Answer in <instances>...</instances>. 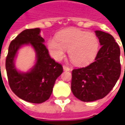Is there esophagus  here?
<instances>
[{
    "mask_svg": "<svg viewBox=\"0 0 125 125\" xmlns=\"http://www.w3.org/2000/svg\"><path fill=\"white\" fill-rule=\"evenodd\" d=\"M63 70L64 71H70V68L69 67H67V65H63Z\"/></svg>",
    "mask_w": 125,
    "mask_h": 125,
    "instance_id": "1",
    "label": "esophagus"
}]
</instances>
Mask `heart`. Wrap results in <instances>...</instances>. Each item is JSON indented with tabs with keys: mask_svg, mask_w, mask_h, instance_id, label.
I'll list each match as a JSON object with an SVG mask.
<instances>
[{
	"mask_svg": "<svg viewBox=\"0 0 125 125\" xmlns=\"http://www.w3.org/2000/svg\"><path fill=\"white\" fill-rule=\"evenodd\" d=\"M98 49V40L94 35L76 28L63 30L58 33L56 39H51L48 42V49L54 59L61 60L65 50H68L71 61L79 66L93 61Z\"/></svg>",
	"mask_w": 125,
	"mask_h": 125,
	"instance_id": "1",
	"label": "heart"
}]
</instances>
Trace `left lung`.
<instances>
[{"mask_svg": "<svg viewBox=\"0 0 125 125\" xmlns=\"http://www.w3.org/2000/svg\"><path fill=\"white\" fill-rule=\"evenodd\" d=\"M95 34L102 46L94 62L72 71V93L83 102H93L106 96L121 72L120 50L113 37L101 31H96Z\"/></svg>", "mask_w": 125, "mask_h": 125, "instance_id": "obj_1", "label": "left lung"}]
</instances>
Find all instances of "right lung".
<instances>
[{"label": "right lung", "mask_w": 125, "mask_h": 125, "mask_svg": "<svg viewBox=\"0 0 125 125\" xmlns=\"http://www.w3.org/2000/svg\"><path fill=\"white\" fill-rule=\"evenodd\" d=\"M40 28L26 29L11 42L5 61L9 85L13 93L24 101L34 104L44 102L50 97L55 80L62 72V65L52 59L44 44ZM30 45L36 55V62L26 73L15 67L17 52L23 45Z\"/></svg>", "instance_id": "1"}]
</instances>
